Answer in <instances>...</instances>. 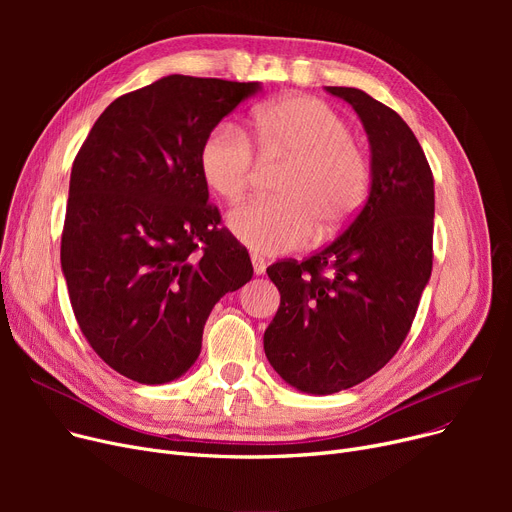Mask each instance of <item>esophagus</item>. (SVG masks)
Segmentation results:
<instances>
[{
	"label": "esophagus",
	"instance_id": "obj_1",
	"mask_svg": "<svg viewBox=\"0 0 512 512\" xmlns=\"http://www.w3.org/2000/svg\"><path fill=\"white\" fill-rule=\"evenodd\" d=\"M251 263H253V272L257 274V276H261V274H265V259H261V257H257V255H253L251 257Z\"/></svg>",
	"mask_w": 512,
	"mask_h": 512
}]
</instances>
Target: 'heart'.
Wrapping results in <instances>:
<instances>
[{"label": "heart", "instance_id": "obj_1", "mask_svg": "<svg viewBox=\"0 0 512 512\" xmlns=\"http://www.w3.org/2000/svg\"><path fill=\"white\" fill-rule=\"evenodd\" d=\"M255 139L265 153L290 157L278 182V199H253L228 215L232 234L259 255L305 247L317 224L332 234L351 224L367 201L371 161L332 105L309 95L284 97L255 116ZM201 176L224 201L247 193L255 174L249 134L220 122L201 145Z\"/></svg>", "mask_w": 512, "mask_h": 512}]
</instances>
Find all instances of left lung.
Wrapping results in <instances>:
<instances>
[{"label":"left lung","mask_w":512,"mask_h":512,"mask_svg":"<svg viewBox=\"0 0 512 512\" xmlns=\"http://www.w3.org/2000/svg\"><path fill=\"white\" fill-rule=\"evenodd\" d=\"M371 145V188L357 218L303 261L267 267L280 307L265 357L301 392L334 394L380 371L405 342L434 261V176L394 110L351 87Z\"/></svg>","instance_id":"1"}]
</instances>
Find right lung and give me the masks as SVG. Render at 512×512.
Listing matches in <instances>:
<instances>
[{
    "instance_id": "right-lung-1",
    "label": "right lung",
    "mask_w": 512,
    "mask_h": 512,
    "mask_svg": "<svg viewBox=\"0 0 512 512\" xmlns=\"http://www.w3.org/2000/svg\"><path fill=\"white\" fill-rule=\"evenodd\" d=\"M257 91L164 76L107 105L74 157L62 272L80 332L128 380L180 378L213 305L253 276L247 249L207 203L199 151Z\"/></svg>"
}]
</instances>
